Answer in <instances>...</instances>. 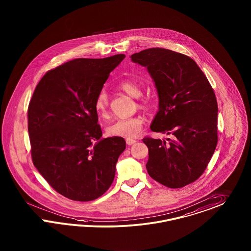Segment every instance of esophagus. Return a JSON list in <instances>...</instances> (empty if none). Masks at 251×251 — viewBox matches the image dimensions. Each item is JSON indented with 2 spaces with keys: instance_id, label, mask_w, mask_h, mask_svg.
Instances as JSON below:
<instances>
[{
  "instance_id": "obj_1",
  "label": "esophagus",
  "mask_w": 251,
  "mask_h": 251,
  "mask_svg": "<svg viewBox=\"0 0 251 251\" xmlns=\"http://www.w3.org/2000/svg\"><path fill=\"white\" fill-rule=\"evenodd\" d=\"M137 141L136 140H134V139L132 138H127L126 139V143H127V145L128 146H131V145H133V144H135Z\"/></svg>"
}]
</instances>
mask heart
<instances>
[{"mask_svg":"<svg viewBox=\"0 0 251 251\" xmlns=\"http://www.w3.org/2000/svg\"><path fill=\"white\" fill-rule=\"evenodd\" d=\"M119 88L127 95L134 98H137L142 94L138 84L132 80L121 81L119 84ZM108 96L104 92H101L95 99V111L100 117H106L108 112ZM144 123L145 119L141 116H135L128 119H119L107 126L106 131L109 135L112 136L132 137L140 133L143 129Z\"/></svg>","mask_w":251,"mask_h":251,"instance_id":"1","label":"heart"}]
</instances>
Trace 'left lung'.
<instances>
[{"label": "left lung", "instance_id": "8db88e82", "mask_svg": "<svg viewBox=\"0 0 251 251\" xmlns=\"http://www.w3.org/2000/svg\"><path fill=\"white\" fill-rule=\"evenodd\" d=\"M146 67L158 95L150 129L173 139L146 137L147 173L169 188H181L204 173L217 142L218 104L207 77L191 57L163 48L130 55Z\"/></svg>", "mask_w": 251, "mask_h": 251}]
</instances>
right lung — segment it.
<instances>
[{
    "instance_id": "1",
    "label": "right lung",
    "mask_w": 251,
    "mask_h": 251,
    "mask_svg": "<svg viewBox=\"0 0 251 251\" xmlns=\"http://www.w3.org/2000/svg\"><path fill=\"white\" fill-rule=\"evenodd\" d=\"M125 58H77L49 70L36 86L27 109L32 161L54 190L91 201L112 184L126 148L122 137H102L95 102L109 73Z\"/></svg>"
}]
</instances>
